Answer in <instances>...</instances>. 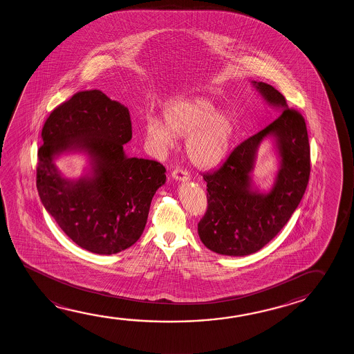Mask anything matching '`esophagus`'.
Here are the masks:
<instances>
[{
  "mask_svg": "<svg viewBox=\"0 0 354 354\" xmlns=\"http://www.w3.org/2000/svg\"><path fill=\"white\" fill-rule=\"evenodd\" d=\"M172 178L177 180V182H188L191 180V176L187 172L186 169L182 168H176L172 172Z\"/></svg>",
  "mask_w": 354,
  "mask_h": 354,
  "instance_id": "obj_1",
  "label": "esophagus"
}]
</instances>
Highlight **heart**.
Here are the masks:
<instances>
[{
	"mask_svg": "<svg viewBox=\"0 0 354 354\" xmlns=\"http://www.w3.org/2000/svg\"><path fill=\"white\" fill-rule=\"evenodd\" d=\"M162 122L155 116L145 121L146 138L156 150L167 151L174 135L185 137L187 156L198 167H210L228 155L235 135L230 115L218 113L201 96L174 97L162 106Z\"/></svg>",
	"mask_w": 354,
	"mask_h": 354,
	"instance_id": "obj_1",
	"label": "heart"
}]
</instances>
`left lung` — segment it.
I'll return each mask as SVG.
<instances>
[{"label":"left lung","mask_w":354,"mask_h":354,"mask_svg":"<svg viewBox=\"0 0 354 354\" xmlns=\"http://www.w3.org/2000/svg\"><path fill=\"white\" fill-rule=\"evenodd\" d=\"M252 84L281 115L236 146L219 168L203 174L208 208L198 223V234L209 250L228 257L250 255L275 238L300 204L311 171L302 115L288 109L274 86L263 82ZM265 139L274 145L279 171L274 185L263 193L254 186L252 172Z\"/></svg>","instance_id":"1"}]
</instances>
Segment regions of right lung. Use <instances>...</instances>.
I'll return each mask as SVG.
<instances>
[{
	"instance_id": "right-lung-1",
	"label": "right lung",
	"mask_w": 354,
	"mask_h": 354,
	"mask_svg": "<svg viewBox=\"0 0 354 354\" xmlns=\"http://www.w3.org/2000/svg\"><path fill=\"white\" fill-rule=\"evenodd\" d=\"M132 138L129 109L100 90L80 91L54 109L43 126L37 189L60 229L88 252L111 255L144 233L151 201L166 182L160 162L127 157ZM82 153L87 172L66 179L55 162Z\"/></svg>"
}]
</instances>
